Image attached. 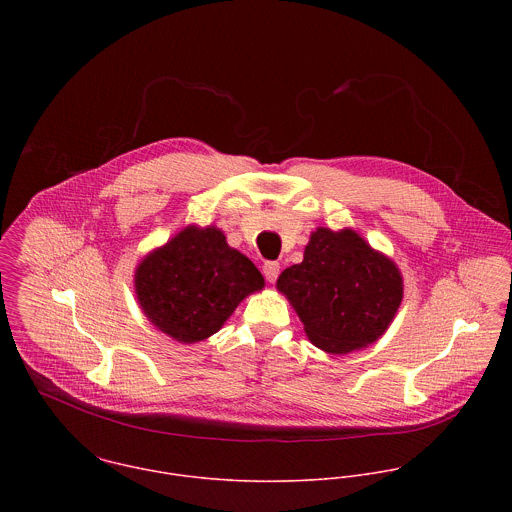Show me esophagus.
Wrapping results in <instances>:
<instances>
[{
	"label": "esophagus",
	"mask_w": 512,
	"mask_h": 512,
	"mask_svg": "<svg viewBox=\"0 0 512 512\" xmlns=\"http://www.w3.org/2000/svg\"><path fill=\"white\" fill-rule=\"evenodd\" d=\"M262 272H264L266 280H268L270 284H274V282L278 280V274H280V264H278V262H266L264 268H262Z\"/></svg>",
	"instance_id": "esophagus-1"
}]
</instances>
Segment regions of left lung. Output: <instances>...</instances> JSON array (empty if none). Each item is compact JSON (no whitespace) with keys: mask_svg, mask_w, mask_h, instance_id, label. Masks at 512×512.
Here are the masks:
<instances>
[{"mask_svg":"<svg viewBox=\"0 0 512 512\" xmlns=\"http://www.w3.org/2000/svg\"><path fill=\"white\" fill-rule=\"evenodd\" d=\"M309 341L333 355L374 343L392 323L404 293L396 264L355 230L317 228L303 262L278 278Z\"/></svg>","mask_w":512,"mask_h":512,"instance_id":"left-lung-1","label":"left lung"}]
</instances>
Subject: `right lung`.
<instances>
[{
    "instance_id": "obj_1",
    "label": "right lung",
    "mask_w": 512,
    "mask_h": 512,
    "mask_svg": "<svg viewBox=\"0 0 512 512\" xmlns=\"http://www.w3.org/2000/svg\"><path fill=\"white\" fill-rule=\"evenodd\" d=\"M147 319L179 343L217 333L238 303L264 288L260 270L215 226H187L136 268Z\"/></svg>"
}]
</instances>
